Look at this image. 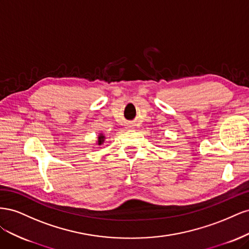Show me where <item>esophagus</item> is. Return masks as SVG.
<instances>
[{
    "label": "esophagus",
    "mask_w": 249,
    "mask_h": 249,
    "mask_svg": "<svg viewBox=\"0 0 249 249\" xmlns=\"http://www.w3.org/2000/svg\"><path fill=\"white\" fill-rule=\"evenodd\" d=\"M129 129H130V127H129Z\"/></svg>",
    "instance_id": "esophagus-1"
}]
</instances>
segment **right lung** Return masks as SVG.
I'll return each mask as SVG.
<instances>
[{"instance_id": "1", "label": "right lung", "mask_w": 249, "mask_h": 249, "mask_svg": "<svg viewBox=\"0 0 249 249\" xmlns=\"http://www.w3.org/2000/svg\"><path fill=\"white\" fill-rule=\"evenodd\" d=\"M105 141H106V137H105V135L103 133H99V135H97V140L95 142V144L99 146H102L105 143Z\"/></svg>"}]
</instances>
